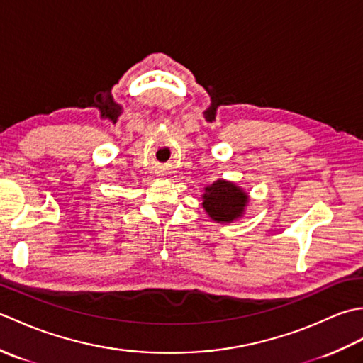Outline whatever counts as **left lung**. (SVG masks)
<instances>
[{
	"mask_svg": "<svg viewBox=\"0 0 363 363\" xmlns=\"http://www.w3.org/2000/svg\"><path fill=\"white\" fill-rule=\"evenodd\" d=\"M248 201L250 196L243 189L225 179L207 186L203 195L204 211L217 223H230L243 217Z\"/></svg>",
	"mask_w": 363,
	"mask_h": 363,
	"instance_id": "left-lung-1",
	"label": "left lung"
}]
</instances>
